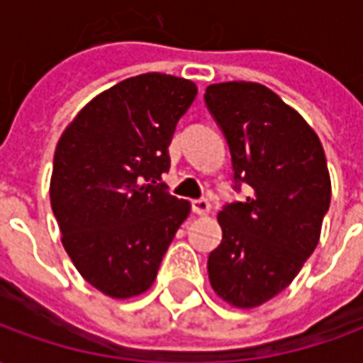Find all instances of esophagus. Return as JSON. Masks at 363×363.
Masks as SVG:
<instances>
[{
    "instance_id": "1",
    "label": "esophagus",
    "mask_w": 363,
    "mask_h": 363,
    "mask_svg": "<svg viewBox=\"0 0 363 363\" xmlns=\"http://www.w3.org/2000/svg\"><path fill=\"white\" fill-rule=\"evenodd\" d=\"M210 202L206 200V198H198V200H192V212L198 213V216H206V213L210 212Z\"/></svg>"
}]
</instances>
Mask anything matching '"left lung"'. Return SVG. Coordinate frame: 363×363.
<instances>
[{
    "label": "left lung",
    "mask_w": 363,
    "mask_h": 363,
    "mask_svg": "<svg viewBox=\"0 0 363 363\" xmlns=\"http://www.w3.org/2000/svg\"><path fill=\"white\" fill-rule=\"evenodd\" d=\"M206 106L225 135L243 202L221 208V243L208 257L213 291L251 309L286 289L319 243L330 177L319 138L301 114L260 83L206 89Z\"/></svg>",
    "instance_id": "1"
}]
</instances>
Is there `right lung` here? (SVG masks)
<instances>
[{"label":"right lung","instance_id":"1","mask_svg":"<svg viewBox=\"0 0 363 363\" xmlns=\"http://www.w3.org/2000/svg\"><path fill=\"white\" fill-rule=\"evenodd\" d=\"M196 85L165 74L130 77L85 104L60 138L52 212L69 259L93 288L126 299L151 288L190 213L169 194V143Z\"/></svg>","mask_w":363,"mask_h":363}]
</instances>
